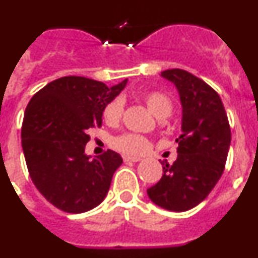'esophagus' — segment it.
Instances as JSON below:
<instances>
[{
	"mask_svg": "<svg viewBox=\"0 0 258 258\" xmlns=\"http://www.w3.org/2000/svg\"><path fill=\"white\" fill-rule=\"evenodd\" d=\"M124 161H133V163H137V161H141V157H136V156H124Z\"/></svg>",
	"mask_w": 258,
	"mask_h": 258,
	"instance_id": "34e87169",
	"label": "esophagus"
}]
</instances>
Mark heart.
<instances>
[{"mask_svg": "<svg viewBox=\"0 0 258 258\" xmlns=\"http://www.w3.org/2000/svg\"><path fill=\"white\" fill-rule=\"evenodd\" d=\"M142 101L151 111L152 115L159 120L169 117L173 112V102L169 97L161 92H147L142 94ZM124 113V102L120 98H115L103 108V120L107 125L115 126L120 122ZM113 149L122 154L137 156L146 152L150 147V142L146 137L136 133H122L111 141Z\"/></svg>", "mask_w": 258, "mask_h": 258, "instance_id": "1", "label": "heart"}]
</instances>
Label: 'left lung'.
<instances>
[{"instance_id": "obj_1", "label": "left lung", "mask_w": 258, "mask_h": 258, "mask_svg": "<svg viewBox=\"0 0 258 258\" xmlns=\"http://www.w3.org/2000/svg\"><path fill=\"white\" fill-rule=\"evenodd\" d=\"M161 76L177 86L182 103V134L177 160L163 161V177L147 190L156 206L173 212L197 207L222 175L231 142L229 118L220 95L202 79L179 68Z\"/></svg>"}]
</instances>
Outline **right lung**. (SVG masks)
<instances>
[{
	"mask_svg": "<svg viewBox=\"0 0 258 258\" xmlns=\"http://www.w3.org/2000/svg\"><path fill=\"white\" fill-rule=\"evenodd\" d=\"M126 81L108 88L86 77H60L29 101L22 125L27 168L37 190L60 211L83 213L106 198L122 157L107 150L89 160L85 145L88 132L102 126L103 108Z\"/></svg>",
	"mask_w": 258,
	"mask_h": 258,
	"instance_id": "right-lung-1",
	"label": "right lung"
}]
</instances>
